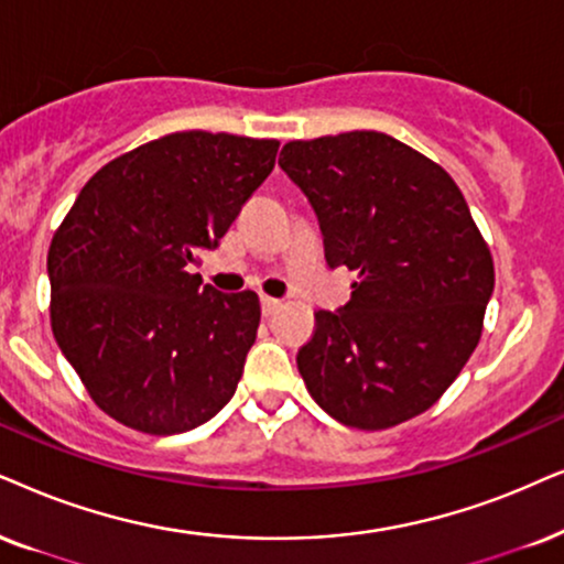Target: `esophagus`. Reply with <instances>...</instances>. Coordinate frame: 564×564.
Instances as JSON below:
<instances>
[{
    "label": "esophagus",
    "mask_w": 564,
    "mask_h": 564,
    "mask_svg": "<svg viewBox=\"0 0 564 564\" xmlns=\"http://www.w3.org/2000/svg\"><path fill=\"white\" fill-rule=\"evenodd\" d=\"M260 306H262V315L270 317L273 312L281 310V299H273V296H262L260 299Z\"/></svg>",
    "instance_id": "34e87169"
}]
</instances>
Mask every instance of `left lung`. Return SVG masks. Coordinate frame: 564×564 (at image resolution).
I'll use <instances>...</instances> for the list:
<instances>
[{"label": "left lung", "instance_id": "8db88e82", "mask_svg": "<svg viewBox=\"0 0 564 564\" xmlns=\"http://www.w3.org/2000/svg\"><path fill=\"white\" fill-rule=\"evenodd\" d=\"M281 169L315 208L351 299L315 312L299 348L306 390L335 422L388 430L451 388L481 338L495 262L458 184L390 134L356 130L283 145Z\"/></svg>", "mask_w": 564, "mask_h": 564}]
</instances>
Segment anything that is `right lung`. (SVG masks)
I'll return each mask as SVG.
<instances>
[{
	"label": "right lung",
	"mask_w": 564,
	"mask_h": 564,
	"mask_svg": "<svg viewBox=\"0 0 564 564\" xmlns=\"http://www.w3.org/2000/svg\"><path fill=\"white\" fill-rule=\"evenodd\" d=\"M278 140L174 132L106 163L48 247L52 330L98 409L180 434L231 401L258 338L254 291L189 273L275 166Z\"/></svg>",
	"instance_id": "add662e5"
}]
</instances>
